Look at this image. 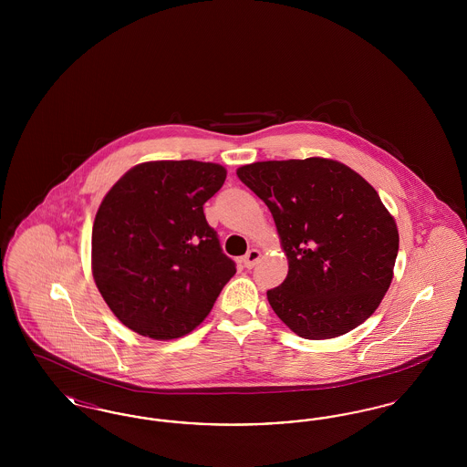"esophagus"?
<instances>
[{
  "mask_svg": "<svg viewBox=\"0 0 467 467\" xmlns=\"http://www.w3.org/2000/svg\"><path fill=\"white\" fill-rule=\"evenodd\" d=\"M259 259H261V252H259L257 248H252V250H248V252L244 254V267L252 269V267L257 265V261H259Z\"/></svg>",
  "mask_w": 467,
  "mask_h": 467,
  "instance_id": "1",
  "label": "esophagus"
}]
</instances>
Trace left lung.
<instances>
[{"label": "left lung", "instance_id": "left-lung-1", "mask_svg": "<svg viewBox=\"0 0 467 467\" xmlns=\"http://www.w3.org/2000/svg\"><path fill=\"white\" fill-rule=\"evenodd\" d=\"M238 178L266 202L289 261L267 301L290 331L329 339L368 320L390 287L400 233L377 191L322 157L263 161Z\"/></svg>", "mask_w": 467, "mask_h": 467}]
</instances>
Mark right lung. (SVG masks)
Here are the masks:
<instances>
[{
  "instance_id": "1",
  "label": "right lung",
  "mask_w": 467,
  "mask_h": 467,
  "mask_svg": "<svg viewBox=\"0 0 467 467\" xmlns=\"http://www.w3.org/2000/svg\"><path fill=\"white\" fill-rule=\"evenodd\" d=\"M225 168L150 161L103 198L92 225V276L113 315L134 333L173 339L196 329L236 265L223 252L202 204Z\"/></svg>"
}]
</instances>
